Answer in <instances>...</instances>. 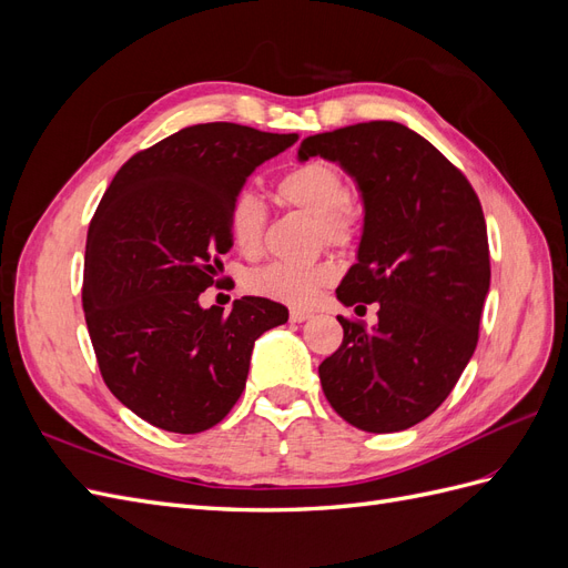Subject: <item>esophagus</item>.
Here are the masks:
<instances>
[{
	"label": "esophagus",
	"mask_w": 568,
	"mask_h": 568,
	"mask_svg": "<svg viewBox=\"0 0 568 568\" xmlns=\"http://www.w3.org/2000/svg\"><path fill=\"white\" fill-rule=\"evenodd\" d=\"M311 317H313L311 311H298V307H294V311H291V315H288V320L296 322V324H301V322H305V320H311Z\"/></svg>",
	"instance_id": "esophagus-1"
}]
</instances>
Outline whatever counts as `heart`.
I'll return each mask as SVG.
<instances>
[{
    "instance_id": "heart-1",
    "label": "heart",
    "mask_w": 568,
    "mask_h": 568,
    "mask_svg": "<svg viewBox=\"0 0 568 568\" xmlns=\"http://www.w3.org/2000/svg\"><path fill=\"white\" fill-rule=\"evenodd\" d=\"M277 194L284 203L315 215L320 236L329 244H346L355 232V211L348 199V186L332 163L311 161L291 168L277 182ZM267 209L253 189H242L227 209V234L232 246L242 255H257L263 246ZM329 263H270L253 270L246 286L253 294L286 305H307L322 286L334 280Z\"/></svg>"
}]
</instances>
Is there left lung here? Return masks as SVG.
<instances>
[{
	"label": "left lung",
	"mask_w": 568,
	"mask_h": 568,
	"mask_svg": "<svg viewBox=\"0 0 568 568\" xmlns=\"http://www.w3.org/2000/svg\"><path fill=\"white\" fill-rule=\"evenodd\" d=\"M355 180L365 205L343 305L379 303V322L338 317L343 343L320 365L326 400L348 424L393 434L448 398L471 359L490 288L486 217L469 180L422 134L372 120L301 142Z\"/></svg>",
	"instance_id": "8db88e82"
}]
</instances>
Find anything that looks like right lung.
Wrapping results in <instances>:
<instances>
[{"label":"right lung","instance_id":"1","mask_svg":"<svg viewBox=\"0 0 568 568\" xmlns=\"http://www.w3.org/2000/svg\"><path fill=\"white\" fill-rule=\"evenodd\" d=\"M298 134L205 123L165 136L118 170L90 222L82 307L109 390L136 417L201 434L242 395L255 338L288 320L244 296L201 307L232 248L227 209L253 170Z\"/></svg>","mask_w":568,"mask_h":568}]
</instances>
